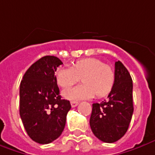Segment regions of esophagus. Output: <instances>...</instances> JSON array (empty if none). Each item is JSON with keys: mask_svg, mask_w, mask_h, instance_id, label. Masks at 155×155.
I'll return each mask as SVG.
<instances>
[{"mask_svg": "<svg viewBox=\"0 0 155 155\" xmlns=\"http://www.w3.org/2000/svg\"><path fill=\"white\" fill-rule=\"evenodd\" d=\"M70 104H71L72 108H74V107H76L78 104H79V102H78V101H71Z\"/></svg>", "mask_w": 155, "mask_h": 155, "instance_id": "obj_1", "label": "esophagus"}]
</instances>
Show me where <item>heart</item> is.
I'll use <instances>...</instances> for the list:
<instances>
[{
    "mask_svg": "<svg viewBox=\"0 0 155 155\" xmlns=\"http://www.w3.org/2000/svg\"><path fill=\"white\" fill-rule=\"evenodd\" d=\"M81 77L83 84L64 91L69 99L91 98L94 96L103 97L112 89L114 82V71L111 66L101 60L89 58L77 61L74 69L60 68L56 72V79L61 87L69 88L77 83Z\"/></svg>",
    "mask_w": 155,
    "mask_h": 155,
    "instance_id": "obj_1",
    "label": "heart"
}]
</instances>
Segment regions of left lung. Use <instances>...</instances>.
Returning a JSON list of instances; mask_svg holds the SVG:
<instances>
[{
	"label": "left lung",
	"mask_w": 155,
	"mask_h": 155,
	"mask_svg": "<svg viewBox=\"0 0 155 155\" xmlns=\"http://www.w3.org/2000/svg\"><path fill=\"white\" fill-rule=\"evenodd\" d=\"M114 82L108 99L92 104L90 126L93 134L112 143L126 134L133 114L132 80L120 61L114 64Z\"/></svg>",
	"instance_id": "obj_1"
}]
</instances>
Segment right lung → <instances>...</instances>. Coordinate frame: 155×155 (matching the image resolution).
I'll list each match as a JSON object with an SVG mask.
<instances>
[{"label": "right lung", "instance_id": "1", "mask_svg": "<svg viewBox=\"0 0 155 155\" xmlns=\"http://www.w3.org/2000/svg\"><path fill=\"white\" fill-rule=\"evenodd\" d=\"M62 61L45 56L34 63L20 83L19 114L27 134L41 144L53 142L62 134L69 101L62 99L55 72Z\"/></svg>", "mask_w": 155, "mask_h": 155}]
</instances>
